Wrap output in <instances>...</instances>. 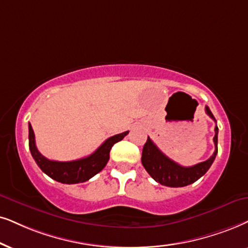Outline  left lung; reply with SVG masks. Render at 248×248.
<instances>
[{"label":"left lung","instance_id":"1","mask_svg":"<svg viewBox=\"0 0 248 248\" xmlns=\"http://www.w3.org/2000/svg\"><path fill=\"white\" fill-rule=\"evenodd\" d=\"M206 113L211 117L213 120H215L214 115L211 112L207 106H206ZM215 136L214 144L215 151L212 156L206 161L200 162L191 167H183L169 159L167 155H165L158 146L152 142L150 137H147L146 143L144 144L143 152H142V164L144 168L146 169L147 173L150 174L153 180L161 186H170V187H182L186 186L189 184H192L193 182L199 180L203 176L211 167L213 161L215 160V156L217 155V134L218 128L215 126Z\"/></svg>","mask_w":248,"mask_h":248}]
</instances>
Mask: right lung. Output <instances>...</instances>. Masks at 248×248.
<instances>
[{"label": "right lung", "mask_w": 248, "mask_h": 248, "mask_svg": "<svg viewBox=\"0 0 248 248\" xmlns=\"http://www.w3.org/2000/svg\"><path fill=\"white\" fill-rule=\"evenodd\" d=\"M128 133L129 131H124L109 137L95 152L86 158L73 161H55L49 160L39 152L35 145V135L33 128L31 124H28V140H30V150L33 159L43 173L52 180L64 184L82 183L99 173L108 164L112 146L124 139Z\"/></svg>", "instance_id": "add662e5"}]
</instances>
